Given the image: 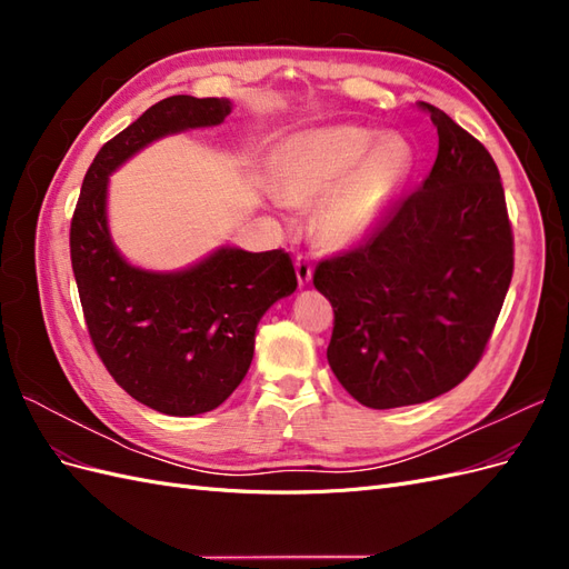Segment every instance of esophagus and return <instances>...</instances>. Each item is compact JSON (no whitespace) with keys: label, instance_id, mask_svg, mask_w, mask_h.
I'll return each instance as SVG.
<instances>
[{"label":"esophagus","instance_id":"obj_1","mask_svg":"<svg viewBox=\"0 0 569 569\" xmlns=\"http://www.w3.org/2000/svg\"><path fill=\"white\" fill-rule=\"evenodd\" d=\"M295 268H297V280H299L301 287H306L308 282H311V278H313V263H311V258H308L306 253H299L297 261H295Z\"/></svg>","mask_w":569,"mask_h":569}]
</instances>
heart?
I'll use <instances>...</instances> for the list:
<instances>
[{
    "label": "heart",
    "mask_w": 569,
    "mask_h": 569,
    "mask_svg": "<svg viewBox=\"0 0 569 569\" xmlns=\"http://www.w3.org/2000/svg\"><path fill=\"white\" fill-rule=\"evenodd\" d=\"M412 163V149L399 134L377 140V132L358 126L313 130L284 147L280 192L295 203L327 197L318 216L320 234L325 242L347 247L375 228Z\"/></svg>",
    "instance_id": "heart-1"
}]
</instances>
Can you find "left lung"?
<instances>
[{
  "label": "left lung",
  "instance_id": "obj_1",
  "mask_svg": "<svg viewBox=\"0 0 569 569\" xmlns=\"http://www.w3.org/2000/svg\"><path fill=\"white\" fill-rule=\"evenodd\" d=\"M418 109L439 134L427 180L366 244L313 272L335 311L330 368L358 403L377 410L437 399L475 370L515 266L491 153L441 109L427 101Z\"/></svg>",
  "mask_w": 569,
  "mask_h": 569
}]
</instances>
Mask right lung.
Wrapping results in <instances>:
<instances>
[{
	"mask_svg": "<svg viewBox=\"0 0 569 569\" xmlns=\"http://www.w3.org/2000/svg\"><path fill=\"white\" fill-rule=\"evenodd\" d=\"M218 97L161 99L99 149L71 220V263L92 347L118 387L166 416L218 408L244 380L256 325L297 289L284 249H218L182 272H149L120 256L107 228L109 173L163 134L218 126Z\"/></svg>",
	"mask_w": 569,
	"mask_h": 569,
	"instance_id": "1",
	"label": "right lung"
}]
</instances>
